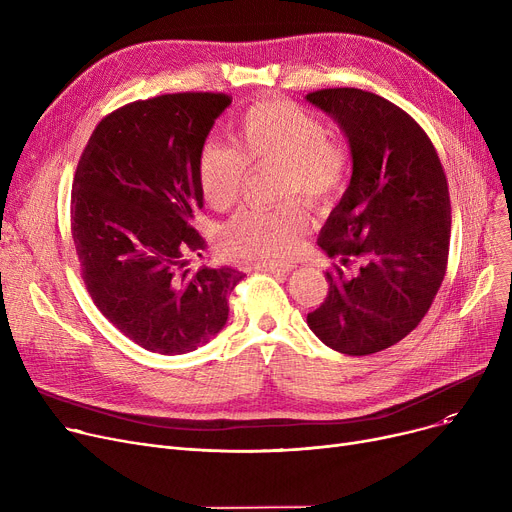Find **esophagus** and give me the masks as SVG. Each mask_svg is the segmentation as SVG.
I'll list each match as a JSON object with an SVG mask.
<instances>
[{"mask_svg": "<svg viewBox=\"0 0 512 512\" xmlns=\"http://www.w3.org/2000/svg\"><path fill=\"white\" fill-rule=\"evenodd\" d=\"M257 270L261 272H270V274H278V276H286L292 267L290 265H278V263H265V261H257L255 263Z\"/></svg>", "mask_w": 512, "mask_h": 512, "instance_id": "esophagus-1", "label": "esophagus"}]
</instances>
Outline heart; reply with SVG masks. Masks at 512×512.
Segmentation results:
<instances>
[{"instance_id":"1","label":"heart","mask_w":512,"mask_h":512,"mask_svg":"<svg viewBox=\"0 0 512 512\" xmlns=\"http://www.w3.org/2000/svg\"><path fill=\"white\" fill-rule=\"evenodd\" d=\"M234 145L207 141L197 155V184L203 201L224 211L245 184L249 164H280V199L301 197L311 207L332 205L348 176V151L328 137L315 114L288 99L249 105L234 124ZM309 228L299 201L276 209H240L222 226L226 253L263 261H286L297 253Z\"/></svg>"}]
</instances>
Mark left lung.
<instances>
[{"mask_svg": "<svg viewBox=\"0 0 512 512\" xmlns=\"http://www.w3.org/2000/svg\"><path fill=\"white\" fill-rule=\"evenodd\" d=\"M307 101L348 139L353 176L317 245L338 259L328 297L307 315L313 334L344 355H371L411 334L446 274L450 197L425 130L392 101L361 89H321ZM360 265L355 277L343 267Z\"/></svg>", "mask_w": 512, "mask_h": 512, "instance_id": "1", "label": "left lung"}]
</instances>
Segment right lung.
Listing matches in <instances>:
<instances>
[{"instance_id":"add662e5","label":"right lung","mask_w":512,"mask_h":512,"mask_svg":"<svg viewBox=\"0 0 512 512\" xmlns=\"http://www.w3.org/2000/svg\"><path fill=\"white\" fill-rule=\"evenodd\" d=\"M232 103L224 93H172L105 116L78 159L72 238L97 309L132 342L184 355L228 321V297L245 274L191 272L184 253L203 251L193 228L203 197L197 155Z\"/></svg>"}]
</instances>
